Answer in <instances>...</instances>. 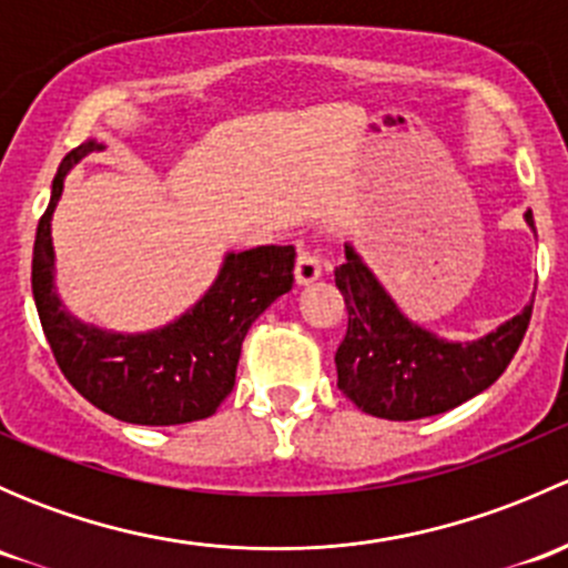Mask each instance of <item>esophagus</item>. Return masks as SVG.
I'll return each instance as SVG.
<instances>
[{"instance_id": "esophagus-1", "label": "esophagus", "mask_w": 568, "mask_h": 568, "mask_svg": "<svg viewBox=\"0 0 568 568\" xmlns=\"http://www.w3.org/2000/svg\"><path fill=\"white\" fill-rule=\"evenodd\" d=\"M324 274V257H321L318 250L302 247L300 257H296V283L311 285Z\"/></svg>"}]
</instances>
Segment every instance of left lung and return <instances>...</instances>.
<instances>
[{"label":"left lung","mask_w":568,"mask_h":568,"mask_svg":"<svg viewBox=\"0 0 568 568\" xmlns=\"http://www.w3.org/2000/svg\"><path fill=\"white\" fill-rule=\"evenodd\" d=\"M532 225V214H525ZM348 311L335 352L337 387L363 412L385 420H420L464 404L500 379L528 332L532 302L519 316L469 343H450L412 324L363 257L346 244L335 268Z\"/></svg>","instance_id":"8db88e82"}]
</instances>
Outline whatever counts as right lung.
I'll use <instances>...</instances> for the list:
<instances>
[{
	"label": "right lung",
	"mask_w": 568,
	"mask_h": 568,
	"mask_svg": "<svg viewBox=\"0 0 568 568\" xmlns=\"http://www.w3.org/2000/svg\"><path fill=\"white\" fill-rule=\"evenodd\" d=\"M90 151L82 142L62 159L32 250V296L43 335L65 379L106 415L140 426H178L211 417L236 385V365L252 321L294 285L296 250L227 252L209 294L173 324L145 335H120L82 324L54 291L51 214L68 170Z\"/></svg>",
	"instance_id": "right-lung-1"
}]
</instances>
